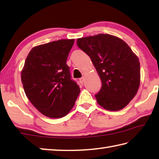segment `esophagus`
<instances>
[{
    "mask_svg": "<svg viewBox=\"0 0 159 159\" xmlns=\"http://www.w3.org/2000/svg\"><path fill=\"white\" fill-rule=\"evenodd\" d=\"M84 80H85L84 77H82L80 79V83H81V84H83V83L84 82Z\"/></svg>",
    "mask_w": 159,
    "mask_h": 159,
    "instance_id": "34e87169",
    "label": "esophagus"
}]
</instances>
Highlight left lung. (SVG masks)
<instances>
[{"mask_svg": "<svg viewBox=\"0 0 159 159\" xmlns=\"http://www.w3.org/2000/svg\"><path fill=\"white\" fill-rule=\"evenodd\" d=\"M77 46L89 56L101 78L97 102L109 111L122 110L134 98L140 84L138 57L116 36L98 34L77 38Z\"/></svg>", "mask_w": 159, "mask_h": 159, "instance_id": "8db88e82", "label": "left lung"}]
</instances>
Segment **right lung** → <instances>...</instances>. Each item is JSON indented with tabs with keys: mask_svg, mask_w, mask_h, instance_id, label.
Masks as SVG:
<instances>
[{
	"mask_svg": "<svg viewBox=\"0 0 159 159\" xmlns=\"http://www.w3.org/2000/svg\"><path fill=\"white\" fill-rule=\"evenodd\" d=\"M74 41L62 39L34 47L22 68L21 79L27 98L47 117L68 115L80 93L66 64Z\"/></svg>",
	"mask_w": 159,
	"mask_h": 159,
	"instance_id": "1",
	"label": "right lung"
}]
</instances>
